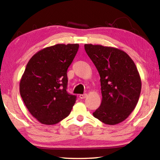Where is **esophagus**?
Segmentation results:
<instances>
[{
	"mask_svg": "<svg viewBox=\"0 0 160 160\" xmlns=\"http://www.w3.org/2000/svg\"><path fill=\"white\" fill-rule=\"evenodd\" d=\"M88 97V94H80L79 95V97H80V99H85V98H86V97Z\"/></svg>",
	"mask_w": 160,
	"mask_h": 160,
	"instance_id": "obj_1",
	"label": "esophagus"
}]
</instances>
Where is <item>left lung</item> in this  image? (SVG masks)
I'll use <instances>...</instances> for the list:
<instances>
[{
  "instance_id": "left-lung-1",
  "label": "left lung",
  "mask_w": 160,
  "mask_h": 160,
  "mask_svg": "<svg viewBox=\"0 0 160 160\" xmlns=\"http://www.w3.org/2000/svg\"><path fill=\"white\" fill-rule=\"evenodd\" d=\"M87 54L100 76L102 103L93 113L105 124L116 125L128 117L138 102L141 79L125 51L102 45L85 44Z\"/></svg>"
}]
</instances>
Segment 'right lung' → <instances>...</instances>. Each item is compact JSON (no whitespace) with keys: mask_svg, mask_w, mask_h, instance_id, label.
<instances>
[{"mask_svg":"<svg viewBox=\"0 0 160 160\" xmlns=\"http://www.w3.org/2000/svg\"><path fill=\"white\" fill-rule=\"evenodd\" d=\"M78 44H58L37 52L20 82L22 99L31 114L44 125L58 123L70 114L76 97L67 92V70Z\"/></svg>","mask_w":160,"mask_h":160,"instance_id":"right-lung-1","label":"right lung"}]
</instances>
